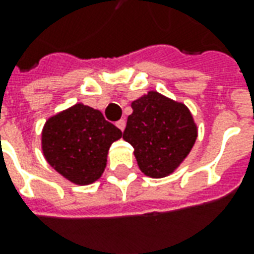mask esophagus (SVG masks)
<instances>
[{"label":"esophagus","instance_id":"1","mask_svg":"<svg viewBox=\"0 0 254 254\" xmlns=\"http://www.w3.org/2000/svg\"><path fill=\"white\" fill-rule=\"evenodd\" d=\"M116 125L118 127V129L124 130V129H125V125H127V122H125V120H120V121L116 122Z\"/></svg>","mask_w":254,"mask_h":254}]
</instances>
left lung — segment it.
I'll return each mask as SVG.
<instances>
[{"label": "left lung", "instance_id": "obj_1", "mask_svg": "<svg viewBox=\"0 0 254 254\" xmlns=\"http://www.w3.org/2000/svg\"><path fill=\"white\" fill-rule=\"evenodd\" d=\"M132 109L122 137L134 149L140 170L152 178L169 176L196 141L190 111L155 91L134 100Z\"/></svg>", "mask_w": 254, "mask_h": 254}]
</instances>
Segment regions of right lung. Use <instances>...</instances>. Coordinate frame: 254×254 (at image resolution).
<instances>
[{"label": "right lung", "mask_w": 254, "mask_h": 254, "mask_svg": "<svg viewBox=\"0 0 254 254\" xmlns=\"http://www.w3.org/2000/svg\"><path fill=\"white\" fill-rule=\"evenodd\" d=\"M121 137V130L99 110L77 103L47 120L42 149L61 176L73 184L88 185L102 176L110 145Z\"/></svg>", "instance_id": "right-lung-1"}]
</instances>
